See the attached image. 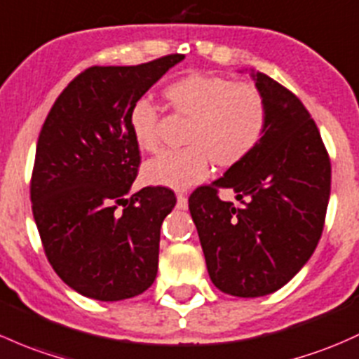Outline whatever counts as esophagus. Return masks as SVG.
<instances>
[{"instance_id":"1","label":"esophagus","mask_w":359,"mask_h":359,"mask_svg":"<svg viewBox=\"0 0 359 359\" xmlns=\"http://www.w3.org/2000/svg\"><path fill=\"white\" fill-rule=\"evenodd\" d=\"M177 205H179V208H187V196L177 194Z\"/></svg>"}]
</instances>
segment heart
Masks as SVG:
<instances>
[{
    "label": "heart",
    "mask_w": 359,
    "mask_h": 359,
    "mask_svg": "<svg viewBox=\"0 0 359 359\" xmlns=\"http://www.w3.org/2000/svg\"><path fill=\"white\" fill-rule=\"evenodd\" d=\"M170 108L189 118L184 149L165 151L144 167L146 182L187 189L208 177L210 160L229 168L241 163L263 139L269 108L262 90L246 82L189 74L165 88ZM129 127L142 151L160 148V111L149 100L132 104Z\"/></svg>",
    "instance_id": "obj_1"
}]
</instances>
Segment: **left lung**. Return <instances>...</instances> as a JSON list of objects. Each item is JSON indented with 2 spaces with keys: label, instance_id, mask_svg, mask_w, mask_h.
Returning a JSON list of instances; mask_svg holds the SVG:
<instances>
[{
  "label": "left lung",
  "instance_id": "obj_1",
  "mask_svg": "<svg viewBox=\"0 0 359 359\" xmlns=\"http://www.w3.org/2000/svg\"><path fill=\"white\" fill-rule=\"evenodd\" d=\"M269 108L259 144L211 186L191 194L211 282L222 292L259 297L275 292L311 258L330 198V158L299 97L265 74H251ZM236 192L241 207L222 202Z\"/></svg>",
  "mask_w": 359,
  "mask_h": 359
}]
</instances>
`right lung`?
Instances as JSON below:
<instances>
[{
	"label": "right lung",
	"instance_id": "obj_1",
	"mask_svg": "<svg viewBox=\"0 0 359 359\" xmlns=\"http://www.w3.org/2000/svg\"><path fill=\"white\" fill-rule=\"evenodd\" d=\"M182 60L90 67L43 123L30 179L34 220L53 270L90 299H129L156 278L160 229L177 199L160 186L129 196L141 165L129 113Z\"/></svg>",
	"mask_w": 359,
	"mask_h": 359
}]
</instances>
